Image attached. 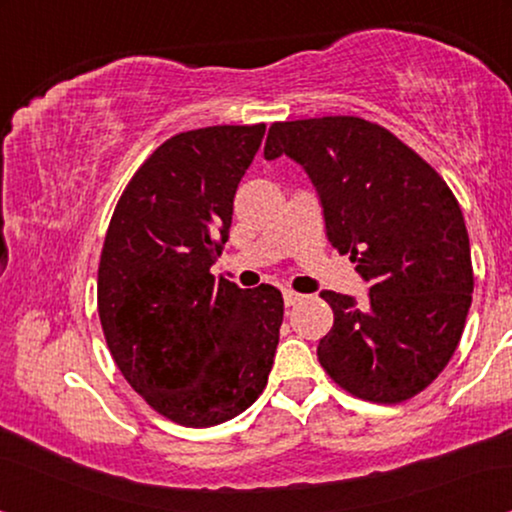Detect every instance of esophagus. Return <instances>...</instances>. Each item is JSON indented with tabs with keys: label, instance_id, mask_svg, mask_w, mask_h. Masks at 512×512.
I'll use <instances>...</instances> for the list:
<instances>
[{
	"label": "esophagus",
	"instance_id": "34e87169",
	"mask_svg": "<svg viewBox=\"0 0 512 512\" xmlns=\"http://www.w3.org/2000/svg\"><path fill=\"white\" fill-rule=\"evenodd\" d=\"M282 296H284L286 307L296 305V303H300V300H303V293H296V291H291V289H284Z\"/></svg>",
	"mask_w": 512,
	"mask_h": 512
}]
</instances>
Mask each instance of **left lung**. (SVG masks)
<instances>
[{"mask_svg":"<svg viewBox=\"0 0 512 512\" xmlns=\"http://www.w3.org/2000/svg\"><path fill=\"white\" fill-rule=\"evenodd\" d=\"M263 156L303 167L328 242L370 284L363 305L321 291L333 328L319 340V363L363 401H408L443 373L471 307V244L457 198L410 146L356 116L272 123Z\"/></svg>","mask_w":512,"mask_h":512,"instance_id":"obj_1","label":"left lung"}]
</instances>
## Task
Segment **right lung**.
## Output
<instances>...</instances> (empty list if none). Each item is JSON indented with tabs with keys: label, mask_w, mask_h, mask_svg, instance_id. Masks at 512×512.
I'll use <instances>...</instances> for the list:
<instances>
[{
	"label": "right lung",
	"mask_w": 512,
	"mask_h": 512,
	"mask_svg": "<svg viewBox=\"0 0 512 512\" xmlns=\"http://www.w3.org/2000/svg\"><path fill=\"white\" fill-rule=\"evenodd\" d=\"M263 135L258 123L170 137L130 179L104 237L97 312L109 352L130 387L181 426L240 415L275 361L282 293L212 275Z\"/></svg>",
	"instance_id": "obj_1"
}]
</instances>
